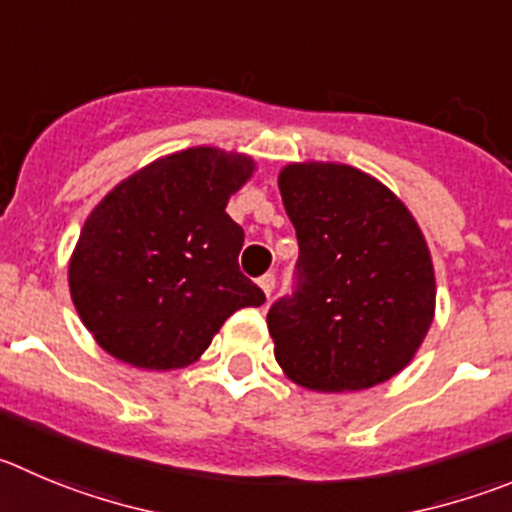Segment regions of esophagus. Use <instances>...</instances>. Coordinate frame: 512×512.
<instances>
[{
    "mask_svg": "<svg viewBox=\"0 0 512 512\" xmlns=\"http://www.w3.org/2000/svg\"><path fill=\"white\" fill-rule=\"evenodd\" d=\"M257 285H260L262 293H265L267 298H270V293H272V290H275V275H272V272H265V275H262V278L257 280Z\"/></svg>",
    "mask_w": 512,
    "mask_h": 512,
    "instance_id": "34e87169",
    "label": "esophagus"
}]
</instances>
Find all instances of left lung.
Wrapping results in <instances>:
<instances>
[{
	"label": "left lung",
	"instance_id": "8db88e82",
	"mask_svg": "<svg viewBox=\"0 0 512 512\" xmlns=\"http://www.w3.org/2000/svg\"><path fill=\"white\" fill-rule=\"evenodd\" d=\"M298 234V290L267 313L275 358L313 391H361L399 374L434 321L427 240L407 204L336 161L280 169Z\"/></svg>",
	"mask_w": 512,
	"mask_h": 512
}]
</instances>
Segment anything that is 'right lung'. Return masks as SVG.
Masks as SVG:
<instances>
[{
    "label": "right lung",
    "instance_id": "add662e5",
    "mask_svg": "<svg viewBox=\"0 0 512 512\" xmlns=\"http://www.w3.org/2000/svg\"><path fill=\"white\" fill-rule=\"evenodd\" d=\"M255 169L247 154L191 146L151 161L95 204L68 283L103 351L136 369H184L234 310L265 303L237 265L245 232L227 214Z\"/></svg>",
    "mask_w": 512,
    "mask_h": 512
}]
</instances>
